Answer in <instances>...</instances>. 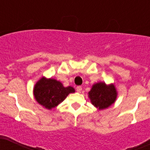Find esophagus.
<instances>
[{"mask_svg": "<svg viewBox=\"0 0 150 150\" xmlns=\"http://www.w3.org/2000/svg\"><path fill=\"white\" fill-rule=\"evenodd\" d=\"M76 91H77L78 93H80L81 91H82V87H81V86L76 87Z\"/></svg>", "mask_w": 150, "mask_h": 150, "instance_id": "1", "label": "esophagus"}]
</instances>
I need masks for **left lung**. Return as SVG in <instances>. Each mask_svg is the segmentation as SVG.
Segmentation results:
<instances>
[{"label":"left lung","instance_id":"1","mask_svg":"<svg viewBox=\"0 0 150 150\" xmlns=\"http://www.w3.org/2000/svg\"><path fill=\"white\" fill-rule=\"evenodd\" d=\"M117 95L118 93L114 84L107 85L104 82L93 84L88 92L91 104L99 110L110 107L116 100Z\"/></svg>","mask_w":150,"mask_h":150}]
</instances>
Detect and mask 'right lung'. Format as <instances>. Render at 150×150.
<instances>
[{
	"label": "right lung",
	"instance_id": "right-lung-1",
	"mask_svg": "<svg viewBox=\"0 0 150 150\" xmlns=\"http://www.w3.org/2000/svg\"><path fill=\"white\" fill-rule=\"evenodd\" d=\"M74 92L75 89L73 87H64L59 81L45 76L36 82L33 89L37 102L49 110L63 102L68 94Z\"/></svg>",
	"mask_w": 150,
	"mask_h": 150
}]
</instances>
